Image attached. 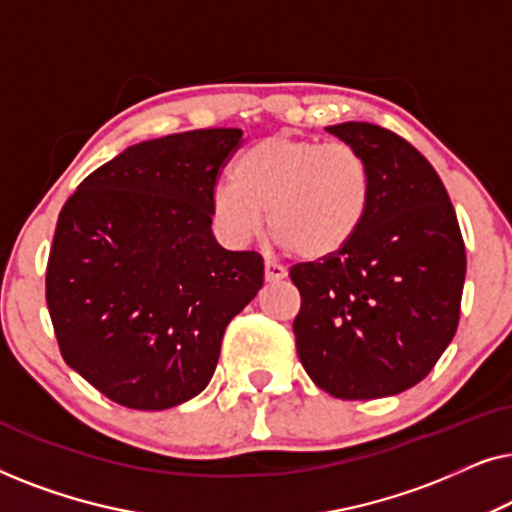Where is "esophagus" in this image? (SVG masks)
<instances>
[{
    "instance_id": "1",
    "label": "esophagus",
    "mask_w": 512,
    "mask_h": 512,
    "mask_svg": "<svg viewBox=\"0 0 512 512\" xmlns=\"http://www.w3.org/2000/svg\"><path fill=\"white\" fill-rule=\"evenodd\" d=\"M286 277V270L282 265L272 263V261H265V282H279V279Z\"/></svg>"
}]
</instances>
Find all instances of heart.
I'll list each match as a JSON object with an SVG mask.
<instances>
[{"label":"heart","mask_w":512,"mask_h":512,"mask_svg":"<svg viewBox=\"0 0 512 512\" xmlns=\"http://www.w3.org/2000/svg\"><path fill=\"white\" fill-rule=\"evenodd\" d=\"M373 198V170L354 146L277 132L235 158L230 184L216 186L212 214L230 244L270 235L305 263L340 256L361 233Z\"/></svg>","instance_id":"1"}]
</instances>
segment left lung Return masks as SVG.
Instances as JSON below:
<instances>
[{"instance_id":"obj_1","label":"left lung","mask_w":512,"mask_h":512,"mask_svg":"<svg viewBox=\"0 0 512 512\" xmlns=\"http://www.w3.org/2000/svg\"><path fill=\"white\" fill-rule=\"evenodd\" d=\"M326 130L366 156L373 198L340 256L289 270L300 291L296 349L335 398L394 396L422 382L457 333L464 240L443 181L410 142L373 123Z\"/></svg>"}]
</instances>
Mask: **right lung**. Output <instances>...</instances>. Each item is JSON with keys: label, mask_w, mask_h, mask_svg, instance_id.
I'll return each mask as SVG.
<instances>
[{"label": "right lung", "mask_w": 512, "mask_h": 512, "mask_svg": "<svg viewBox=\"0 0 512 512\" xmlns=\"http://www.w3.org/2000/svg\"><path fill=\"white\" fill-rule=\"evenodd\" d=\"M242 144L214 128L128 146L60 209L46 303L69 368L118 405L165 410L212 380L226 326L263 286L258 251L212 235V195Z\"/></svg>", "instance_id": "1"}]
</instances>
